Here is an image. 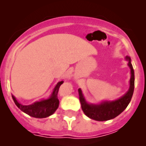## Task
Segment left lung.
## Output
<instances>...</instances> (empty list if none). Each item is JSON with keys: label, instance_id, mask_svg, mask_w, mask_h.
I'll return each instance as SVG.
<instances>
[{"label": "left lung", "instance_id": "obj_1", "mask_svg": "<svg viewBox=\"0 0 146 146\" xmlns=\"http://www.w3.org/2000/svg\"><path fill=\"white\" fill-rule=\"evenodd\" d=\"M128 65L131 69L130 87L128 92L120 99L113 102H104L100 104H89L85 100L80 89H78L81 108L85 114L91 119L99 121H108L118 116L128 106L131 101L135 88V72L131 64V59L126 56Z\"/></svg>", "mask_w": 146, "mask_h": 146}]
</instances>
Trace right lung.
I'll return each instance as SVG.
<instances>
[{
	"mask_svg": "<svg viewBox=\"0 0 146 146\" xmlns=\"http://www.w3.org/2000/svg\"><path fill=\"white\" fill-rule=\"evenodd\" d=\"M63 82L64 81H60L56 85L52 95L48 99L37 102L31 105H23L20 104L17 101V99L14 96H12V99L19 109L21 110L22 111L28 114L30 116L38 118H46L53 114L58 108L59 100L58 99V92L59 88L61 86V84H63Z\"/></svg>",
	"mask_w": 146,
	"mask_h": 146,
	"instance_id": "obj_1",
	"label": "right lung"
}]
</instances>
